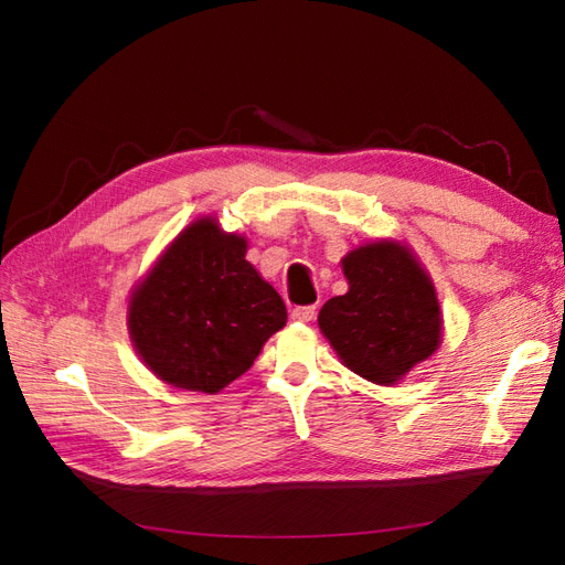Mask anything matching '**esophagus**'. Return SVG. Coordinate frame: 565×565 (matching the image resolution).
<instances>
[{"label":"esophagus","instance_id":"esophagus-1","mask_svg":"<svg viewBox=\"0 0 565 565\" xmlns=\"http://www.w3.org/2000/svg\"><path fill=\"white\" fill-rule=\"evenodd\" d=\"M289 316L297 322H311L316 318V306H297Z\"/></svg>","mask_w":565,"mask_h":565}]
</instances>
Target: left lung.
<instances>
[{
    "label": "left lung",
    "mask_w": 565,
    "mask_h": 565,
    "mask_svg": "<svg viewBox=\"0 0 565 565\" xmlns=\"http://www.w3.org/2000/svg\"><path fill=\"white\" fill-rule=\"evenodd\" d=\"M349 292L332 297L318 328L339 361L363 380L391 386L440 347L436 287L415 252L398 241H374L341 259Z\"/></svg>",
    "instance_id": "1"
}]
</instances>
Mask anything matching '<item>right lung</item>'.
I'll return each mask as SVG.
<instances>
[{"mask_svg": "<svg viewBox=\"0 0 565 565\" xmlns=\"http://www.w3.org/2000/svg\"><path fill=\"white\" fill-rule=\"evenodd\" d=\"M216 216L185 226L131 289L127 328L146 367L177 388L218 393L245 374L287 309Z\"/></svg>", "mask_w": 565, "mask_h": 565, "instance_id": "add662e5", "label": "right lung"}]
</instances>
